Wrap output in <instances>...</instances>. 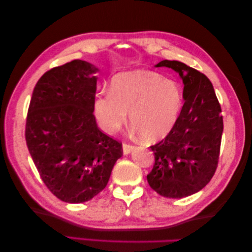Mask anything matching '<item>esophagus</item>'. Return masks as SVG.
<instances>
[{
  "instance_id": "esophagus-1",
  "label": "esophagus",
  "mask_w": 252,
  "mask_h": 252,
  "mask_svg": "<svg viewBox=\"0 0 252 252\" xmlns=\"http://www.w3.org/2000/svg\"><path fill=\"white\" fill-rule=\"evenodd\" d=\"M133 150H134V146L130 145V144H127V143H124L123 144V153L125 154V155L129 154Z\"/></svg>"
}]
</instances>
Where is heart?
Segmentation results:
<instances>
[{
	"instance_id": "heart-1",
	"label": "heart",
	"mask_w": 252,
	"mask_h": 252,
	"mask_svg": "<svg viewBox=\"0 0 252 252\" xmlns=\"http://www.w3.org/2000/svg\"><path fill=\"white\" fill-rule=\"evenodd\" d=\"M183 106V93L175 81L156 72H123L115 76L111 90L97 94L94 114L106 133H115L130 117L131 125L146 141L171 133Z\"/></svg>"
}]
</instances>
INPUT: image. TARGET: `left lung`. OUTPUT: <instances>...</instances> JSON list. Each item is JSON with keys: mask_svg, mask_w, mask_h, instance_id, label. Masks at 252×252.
<instances>
[{"mask_svg": "<svg viewBox=\"0 0 252 252\" xmlns=\"http://www.w3.org/2000/svg\"><path fill=\"white\" fill-rule=\"evenodd\" d=\"M156 67H167L179 73L185 101L174 128L151 146L155 163L147 182L159 195L181 199L199 192L216 173L223 118L207 76L175 60H163Z\"/></svg>", "mask_w": 252, "mask_h": 252, "instance_id": "8db88e82", "label": "left lung"}]
</instances>
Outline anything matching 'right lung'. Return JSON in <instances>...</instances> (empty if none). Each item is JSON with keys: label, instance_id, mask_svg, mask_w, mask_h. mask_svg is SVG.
Returning <instances> with one entry per match:
<instances>
[{"label": "right lung", "instance_id": "right-lung-1", "mask_svg": "<svg viewBox=\"0 0 252 252\" xmlns=\"http://www.w3.org/2000/svg\"><path fill=\"white\" fill-rule=\"evenodd\" d=\"M98 68L72 60L36 82L29 106L26 141L52 194L68 203L92 200L106 188L122 143L98 128L94 116Z\"/></svg>", "mask_w": 252, "mask_h": 252}]
</instances>
